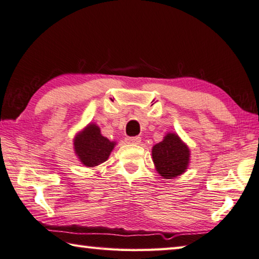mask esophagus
Wrapping results in <instances>:
<instances>
[{"mask_svg": "<svg viewBox=\"0 0 259 259\" xmlns=\"http://www.w3.org/2000/svg\"><path fill=\"white\" fill-rule=\"evenodd\" d=\"M125 140H126V143L135 144V145H139L140 143H142V138L140 137H128Z\"/></svg>", "mask_w": 259, "mask_h": 259, "instance_id": "34e87169", "label": "esophagus"}]
</instances>
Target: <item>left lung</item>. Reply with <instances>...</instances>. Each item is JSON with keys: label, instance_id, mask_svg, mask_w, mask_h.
I'll use <instances>...</instances> for the list:
<instances>
[{"label": "left lung", "instance_id": "1", "mask_svg": "<svg viewBox=\"0 0 259 259\" xmlns=\"http://www.w3.org/2000/svg\"><path fill=\"white\" fill-rule=\"evenodd\" d=\"M155 168L164 179H175L187 171L190 163V149L175 133H167L161 143L153 146Z\"/></svg>", "mask_w": 259, "mask_h": 259}]
</instances>
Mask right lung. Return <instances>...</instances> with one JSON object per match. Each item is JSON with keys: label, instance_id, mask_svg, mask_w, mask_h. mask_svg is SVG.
<instances>
[{"label": "right lung", "instance_id": "add662e5", "mask_svg": "<svg viewBox=\"0 0 259 259\" xmlns=\"http://www.w3.org/2000/svg\"><path fill=\"white\" fill-rule=\"evenodd\" d=\"M116 142L101 134L96 123L91 122L74 136L73 149L79 162L87 167H95L104 163L115 147Z\"/></svg>", "mask_w": 259, "mask_h": 259}]
</instances>
